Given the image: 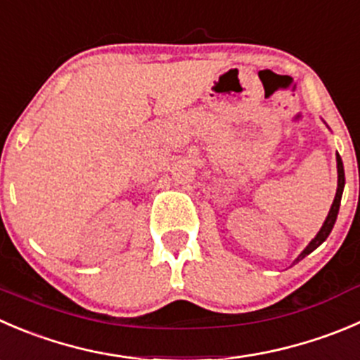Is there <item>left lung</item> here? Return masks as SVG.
<instances>
[{"mask_svg":"<svg viewBox=\"0 0 360 360\" xmlns=\"http://www.w3.org/2000/svg\"><path fill=\"white\" fill-rule=\"evenodd\" d=\"M336 163H338V190H336V197H334L333 205H330V209H329V214H327V218H326V221H323L322 229H320L319 233H316V236L313 237L311 240H309V244L304 248V250L301 251V255L295 258L294 264H295V262L302 260L304 257H308L311 251H315L316 248H319L320 244H322L323 240L329 237L330 230L334 229V223H336L338 212H340V204H341V197H343V188H345V169H343V162H341L340 155H336Z\"/></svg>","mask_w":360,"mask_h":360,"instance_id":"left-lung-1","label":"left lung"}]
</instances>
